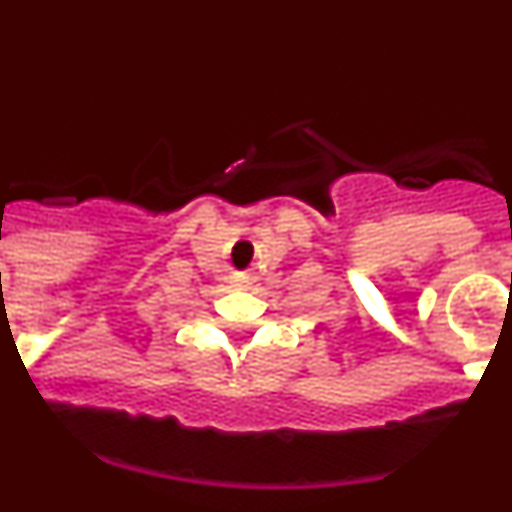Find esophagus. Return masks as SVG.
I'll return each instance as SVG.
<instances>
[{
  "instance_id": "obj_1",
  "label": "esophagus",
  "mask_w": 512,
  "mask_h": 512,
  "mask_svg": "<svg viewBox=\"0 0 512 512\" xmlns=\"http://www.w3.org/2000/svg\"><path fill=\"white\" fill-rule=\"evenodd\" d=\"M241 284H246V277H243V279H238V287H241Z\"/></svg>"
}]
</instances>
